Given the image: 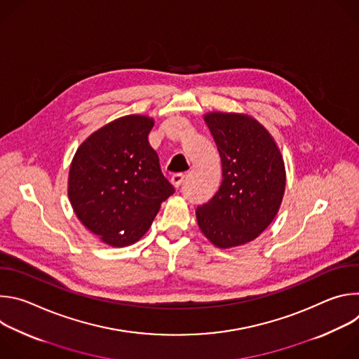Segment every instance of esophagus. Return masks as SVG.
Instances as JSON below:
<instances>
[{
    "instance_id": "esophagus-1",
    "label": "esophagus",
    "mask_w": 359,
    "mask_h": 359,
    "mask_svg": "<svg viewBox=\"0 0 359 359\" xmlns=\"http://www.w3.org/2000/svg\"><path fill=\"white\" fill-rule=\"evenodd\" d=\"M184 175L183 173H175L173 176H172V179H170V182H172V184L175 186V187H180L182 186V183L184 182Z\"/></svg>"
}]
</instances>
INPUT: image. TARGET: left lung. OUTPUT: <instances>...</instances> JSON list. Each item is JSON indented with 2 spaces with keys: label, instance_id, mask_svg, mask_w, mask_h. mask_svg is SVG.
I'll return each instance as SVG.
<instances>
[{
  "label": "left lung",
  "instance_id": "8db88e82",
  "mask_svg": "<svg viewBox=\"0 0 359 359\" xmlns=\"http://www.w3.org/2000/svg\"><path fill=\"white\" fill-rule=\"evenodd\" d=\"M222 159L217 193L196 210L201 233L230 248L257 238L274 220L285 190V168L277 143L254 118L243 114L204 115Z\"/></svg>",
  "mask_w": 359,
  "mask_h": 359
}]
</instances>
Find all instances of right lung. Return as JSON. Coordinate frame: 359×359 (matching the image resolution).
<instances>
[{
  "label": "right lung",
  "mask_w": 359,
  "mask_h": 359,
  "mask_svg": "<svg viewBox=\"0 0 359 359\" xmlns=\"http://www.w3.org/2000/svg\"><path fill=\"white\" fill-rule=\"evenodd\" d=\"M153 125L143 115L115 119L85 139L72 159V209L89 231L112 247L140 240L162 201L175 193L147 140Z\"/></svg>",
  "instance_id": "right-lung-1"
}]
</instances>
